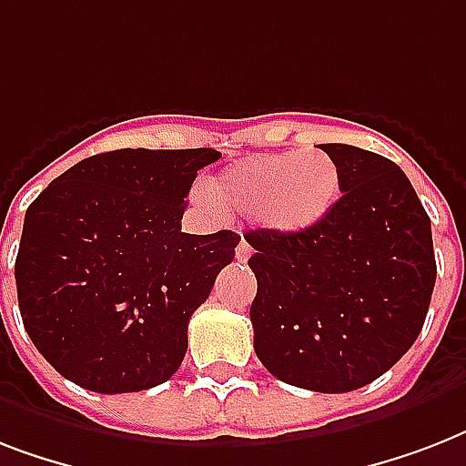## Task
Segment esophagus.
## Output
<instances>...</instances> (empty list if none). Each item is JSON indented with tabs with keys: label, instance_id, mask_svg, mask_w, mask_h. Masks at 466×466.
<instances>
[{
	"label": "esophagus",
	"instance_id": "34e87169",
	"mask_svg": "<svg viewBox=\"0 0 466 466\" xmlns=\"http://www.w3.org/2000/svg\"><path fill=\"white\" fill-rule=\"evenodd\" d=\"M248 256H251V247H248L247 241L241 239L239 241V247H237V261H248Z\"/></svg>",
	"mask_w": 466,
	"mask_h": 466
}]
</instances>
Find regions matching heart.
Returning <instances> with one entry per match:
<instances>
[{
  "instance_id": "heart-1",
  "label": "heart",
  "mask_w": 466,
  "mask_h": 466,
  "mask_svg": "<svg viewBox=\"0 0 466 466\" xmlns=\"http://www.w3.org/2000/svg\"><path fill=\"white\" fill-rule=\"evenodd\" d=\"M340 196V168L321 149L266 152L234 161L205 183V198L225 215H254L280 237L321 225Z\"/></svg>"
}]
</instances>
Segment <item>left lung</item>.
<instances>
[{
  "instance_id": "obj_1",
  "label": "left lung",
  "mask_w": 466,
  "mask_h": 466,
  "mask_svg": "<svg viewBox=\"0 0 466 466\" xmlns=\"http://www.w3.org/2000/svg\"><path fill=\"white\" fill-rule=\"evenodd\" d=\"M340 168V198L305 234L248 232L254 350L302 390H360L419 339L435 288L431 218L387 157L321 145Z\"/></svg>"
}]
</instances>
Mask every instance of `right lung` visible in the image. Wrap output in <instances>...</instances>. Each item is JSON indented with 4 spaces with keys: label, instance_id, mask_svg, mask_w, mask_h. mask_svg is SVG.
<instances>
[{
    "label": "right lung",
    "instance_id": "add662e5",
    "mask_svg": "<svg viewBox=\"0 0 466 466\" xmlns=\"http://www.w3.org/2000/svg\"><path fill=\"white\" fill-rule=\"evenodd\" d=\"M200 149H116L57 176L25 210L18 309L33 346L98 394L167 382L188 348L190 314L210 298L239 237L181 232Z\"/></svg>",
    "mask_w": 466,
    "mask_h": 466
}]
</instances>
